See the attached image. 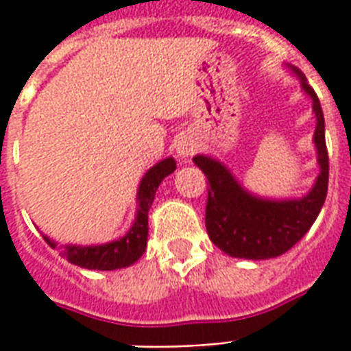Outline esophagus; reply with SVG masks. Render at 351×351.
<instances>
[{
  "instance_id": "esophagus-1",
  "label": "esophagus",
  "mask_w": 351,
  "mask_h": 351,
  "mask_svg": "<svg viewBox=\"0 0 351 351\" xmlns=\"http://www.w3.org/2000/svg\"><path fill=\"white\" fill-rule=\"evenodd\" d=\"M195 151H197V143H195L193 140H189V138H180V140L176 141V152H178L180 156H191Z\"/></svg>"
}]
</instances>
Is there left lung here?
Returning a JSON list of instances; mask_svg holds the SVG:
<instances>
[{"label":"left lung","mask_w":351,"mask_h":351,"mask_svg":"<svg viewBox=\"0 0 351 351\" xmlns=\"http://www.w3.org/2000/svg\"><path fill=\"white\" fill-rule=\"evenodd\" d=\"M302 80V88L313 99L317 116L315 145L318 151V175L315 187L304 199L263 200L247 193L234 180L223 164L208 156H195V165L202 169L208 186L206 230L211 243L232 258L267 259L282 256L293 248L311 228L324 206L328 195L330 158L326 149L324 114L317 93L304 75L294 69Z\"/></svg>","instance_id":"8db88e82"}]
</instances>
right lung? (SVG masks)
Returning <instances> with one entry per match:
<instances>
[{"label": "right lung", "mask_w": 351, "mask_h": 351, "mask_svg": "<svg viewBox=\"0 0 351 351\" xmlns=\"http://www.w3.org/2000/svg\"><path fill=\"white\" fill-rule=\"evenodd\" d=\"M176 169V162L173 158L162 160L160 164L147 171L143 180L138 189V213L134 221L132 228L128 230L125 237L99 247H75L68 245L60 250L62 258L69 263L79 265L82 269H92V271H116L130 267L134 261L143 256L147 248V235H149V210H151L152 200L156 195L158 186L162 184L165 176L171 175ZM49 247H57V243L44 237Z\"/></svg>", "instance_id": "obj_1"}]
</instances>
